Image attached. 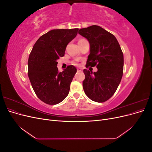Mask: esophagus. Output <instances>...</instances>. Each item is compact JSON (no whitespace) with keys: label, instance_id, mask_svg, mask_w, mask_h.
Returning <instances> with one entry per match:
<instances>
[{"label":"esophagus","instance_id":"obj_1","mask_svg":"<svg viewBox=\"0 0 152 152\" xmlns=\"http://www.w3.org/2000/svg\"><path fill=\"white\" fill-rule=\"evenodd\" d=\"M82 72V70H81V69L77 68V72Z\"/></svg>","mask_w":152,"mask_h":152}]
</instances>
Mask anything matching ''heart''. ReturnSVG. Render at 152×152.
<instances>
[{
  "mask_svg": "<svg viewBox=\"0 0 152 152\" xmlns=\"http://www.w3.org/2000/svg\"><path fill=\"white\" fill-rule=\"evenodd\" d=\"M81 40H82V39H81ZM72 63H73V65H77V61H73Z\"/></svg>",
  "mask_w": 152,
  "mask_h": 152,
  "instance_id": "b5f03b06",
  "label": "heart"
}]
</instances>
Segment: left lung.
I'll list each match as a JSON object with an SVG mask.
<instances>
[{"instance_id": "1", "label": "left lung", "mask_w": 152, "mask_h": 152, "mask_svg": "<svg viewBox=\"0 0 152 152\" xmlns=\"http://www.w3.org/2000/svg\"><path fill=\"white\" fill-rule=\"evenodd\" d=\"M79 34L88 40L90 54L86 68L96 66L98 71L84 69L82 82L87 97L94 102L103 103L115 93L121 81L124 56L117 39L113 34L97 25L81 28Z\"/></svg>"}]
</instances>
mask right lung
<instances>
[{
	"instance_id": "right-lung-1",
	"label": "right lung",
	"mask_w": 152,
	"mask_h": 152,
	"mask_svg": "<svg viewBox=\"0 0 152 152\" xmlns=\"http://www.w3.org/2000/svg\"><path fill=\"white\" fill-rule=\"evenodd\" d=\"M79 28L52 30L37 40L28 61V75L37 97L48 104L65 99L77 72L73 65L58 72L57 60L65 55L68 44L77 35Z\"/></svg>"
}]
</instances>
